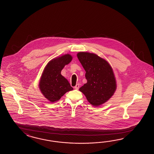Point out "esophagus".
<instances>
[{
  "label": "esophagus",
  "instance_id": "1",
  "mask_svg": "<svg viewBox=\"0 0 154 154\" xmlns=\"http://www.w3.org/2000/svg\"><path fill=\"white\" fill-rule=\"evenodd\" d=\"M74 88H75V89H76V90H78L79 88V84H76V85H75V86L74 87Z\"/></svg>",
  "mask_w": 154,
  "mask_h": 154
}]
</instances>
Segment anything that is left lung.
Wrapping results in <instances>:
<instances>
[{
  "label": "left lung",
  "instance_id": "obj_1",
  "mask_svg": "<svg viewBox=\"0 0 154 154\" xmlns=\"http://www.w3.org/2000/svg\"><path fill=\"white\" fill-rule=\"evenodd\" d=\"M77 57L85 69L87 82L79 88L95 107L111 98L117 88L113 70L108 62L92 53L80 52Z\"/></svg>",
  "mask_w": 154,
  "mask_h": 154
}]
</instances>
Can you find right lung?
<instances>
[{"mask_svg": "<svg viewBox=\"0 0 154 154\" xmlns=\"http://www.w3.org/2000/svg\"><path fill=\"white\" fill-rule=\"evenodd\" d=\"M72 59L70 54H66L52 59L44 68L39 80V88L49 101H58L66 92L73 90L68 80L61 74L62 70Z\"/></svg>", "mask_w": 154, "mask_h": 154, "instance_id": "right-lung-1", "label": "right lung"}]
</instances>
